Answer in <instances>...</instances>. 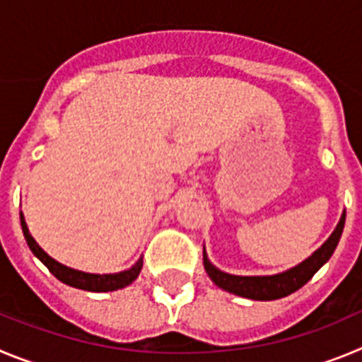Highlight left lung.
<instances>
[{
	"label": "left lung",
	"instance_id": "obj_1",
	"mask_svg": "<svg viewBox=\"0 0 362 362\" xmlns=\"http://www.w3.org/2000/svg\"><path fill=\"white\" fill-rule=\"evenodd\" d=\"M344 220H346V211L341 214V220L334 233L330 234L327 242L319 247L312 256H308L305 262L299 265L292 267V269L285 270L281 274L274 276H234L221 272L220 269L213 265L207 258V254L204 250V267L207 270L209 278L216 283L220 288L230 292V294L242 296V298L256 299V301H272V299L285 298V296L292 294V292L299 291L312 276L317 272L325 263L330 259L334 254L335 247L339 243V238L344 229Z\"/></svg>",
	"mask_w": 362,
	"mask_h": 362
}]
</instances>
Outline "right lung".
<instances>
[{"instance_id": "1", "label": "right lung", "mask_w": 362, "mask_h": 362, "mask_svg": "<svg viewBox=\"0 0 362 362\" xmlns=\"http://www.w3.org/2000/svg\"><path fill=\"white\" fill-rule=\"evenodd\" d=\"M21 229L32 252H34L35 256H37V258L48 267V270H50L52 274L59 279V281L66 283V285L70 286H76V288H81V291H88V292L119 291V288H124V286H128L129 283L135 281V279L139 278V274H141L142 258L139 259L132 269L117 272V274H90V272H83V270L70 269V267L63 265V263L55 262L54 258H50V256H48V254L37 245V242L32 238L30 230H28L27 221H25V218H23V213H21Z\"/></svg>"}]
</instances>
